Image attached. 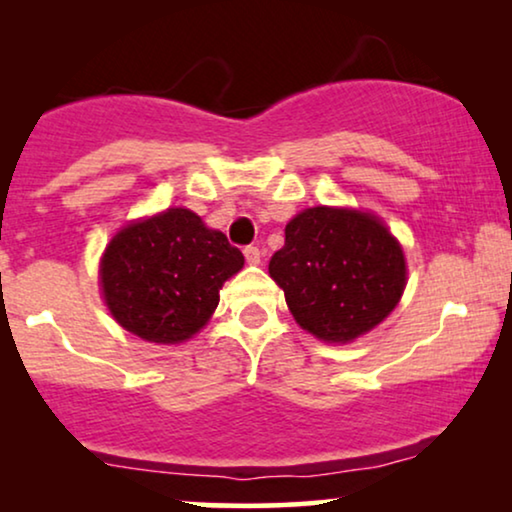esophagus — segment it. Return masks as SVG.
Here are the masks:
<instances>
[{
    "instance_id": "obj_1",
    "label": "esophagus",
    "mask_w": 512,
    "mask_h": 512,
    "mask_svg": "<svg viewBox=\"0 0 512 512\" xmlns=\"http://www.w3.org/2000/svg\"><path fill=\"white\" fill-rule=\"evenodd\" d=\"M244 258H247L249 265H258V263H261L263 254H261V249H258V247H247V249H244Z\"/></svg>"
}]
</instances>
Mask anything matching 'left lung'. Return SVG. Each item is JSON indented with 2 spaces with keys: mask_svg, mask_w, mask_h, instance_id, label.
I'll use <instances>...</instances> for the list:
<instances>
[{
  "mask_svg": "<svg viewBox=\"0 0 512 512\" xmlns=\"http://www.w3.org/2000/svg\"><path fill=\"white\" fill-rule=\"evenodd\" d=\"M284 235L270 277L305 331L349 342L396 307L405 289L403 251L375 216L312 207L291 219Z\"/></svg>",
  "mask_w": 512,
  "mask_h": 512,
  "instance_id": "left-lung-1",
  "label": "left lung"
}]
</instances>
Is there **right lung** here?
Wrapping results in <instances>:
<instances>
[{
	"mask_svg": "<svg viewBox=\"0 0 512 512\" xmlns=\"http://www.w3.org/2000/svg\"><path fill=\"white\" fill-rule=\"evenodd\" d=\"M244 265L242 251L188 209L125 226L102 256L111 314L142 340L177 345L219 305V289Z\"/></svg>",
	"mask_w": 512,
	"mask_h": 512,
	"instance_id": "1",
	"label": "right lung"
}]
</instances>
